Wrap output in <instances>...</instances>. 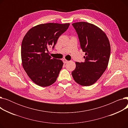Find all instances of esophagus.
Returning a JSON list of instances; mask_svg holds the SVG:
<instances>
[{
  "instance_id": "esophagus-1",
  "label": "esophagus",
  "mask_w": 128,
  "mask_h": 128,
  "mask_svg": "<svg viewBox=\"0 0 128 128\" xmlns=\"http://www.w3.org/2000/svg\"><path fill=\"white\" fill-rule=\"evenodd\" d=\"M62 60H63V63H64V64H66V63H68V61L67 60H66L65 58H64V59H63Z\"/></svg>"
}]
</instances>
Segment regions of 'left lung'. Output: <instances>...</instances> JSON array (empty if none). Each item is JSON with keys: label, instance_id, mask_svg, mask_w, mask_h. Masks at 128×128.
<instances>
[{"label": "left lung", "instance_id": "left-lung-1", "mask_svg": "<svg viewBox=\"0 0 128 128\" xmlns=\"http://www.w3.org/2000/svg\"><path fill=\"white\" fill-rule=\"evenodd\" d=\"M72 25L78 35L80 47L85 52V61L76 62L72 75L77 84L89 86L97 82L107 68L110 54V41L104 31L95 25L86 22Z\"/></svg>", "mask_w": 128, "mask_h": 128}]
</instances>
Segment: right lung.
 Listing matches in <instances>:
<instances>
[{
    "mask_svg": "<svg viewBox=\"0 0 128 128\" xmlns=\"http://www.w3.org/2000/svg\"><path fill=\"white\" fill-rule=\"evenodd\" d=\"M70 23L41 24L30 28L24 36L21 46L23 68L32 81L40 86L54 83L62 70V60L52 58L48 47L52 48Z\"/></svg>",
    "mask_w": 128,
    "mask_h": 128,
    "instance_id": "add662e5",
    "label": "right lung"
}]
</instances>
